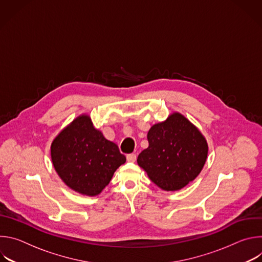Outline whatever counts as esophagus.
I'll return each instance as SVG.
<instances>
[{
    "label": "esophagus",
    "instance_id": "34e87169",
    "mask_svg": "<svg viewBox=\"0 0 262 262\" xmlns=\"http://www.w3.org/2000/svg\"><path fill=\"white\" fill-rule=\"evenodd\" d=\"M126 160H127L128 162H130V163H134V162H136V160H137V156H136L135 154H129V155L126 156Z\"/></svg>",
    "mask_w": 262,
    "mask_h": 262
}]
</instances>
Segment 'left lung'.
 <instances>
[{"instance_id":"8db88e82","label":"left lung","mask_w":262,"mask_h":262,"mask_svg":"<svg viewBox=\"0 0 262 262\" xmlns=\"http://www.w3.org/2000/svg\"><path fill=\"white\" fill-rule=\"evenodd\" d=\"M147 139L149 145L137 162L165 191L182 189L199 175L206 162V140L179 113L151 126Z\"/></svg>"}]
</instances>
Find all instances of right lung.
<instances>
[{"instance_id": "add662e5", "label": "right lung", "mask_w": 262, "mask_h": 262, "mask_svg": "<svg viewBox=\"0 0 262 262\" xmlns=\"http://www.w3.org/2000/svg\"><path fill=\"white\" fill-rule=\"evenodd\" d=\"M51 156L61 179L87 196L98 195L126 161L118 146L95 129L87 115L74 119L56 137Z\"/></svg>"}]
</instances>
